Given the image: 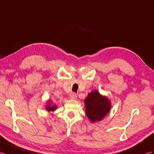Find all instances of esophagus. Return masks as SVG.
<instances>
[{"label":"esophagus","mask_w":154,"mask_h":154,"mask_svg":"<svg viewBox=\"0 0 154 154\" xmlns=\"http://www.w3.org/2000/svg\"><path fill=\"white\" fill-rule=\"evenodd\" d=\"M69 97H70V99H72V100H77V94L74 92L71 93L69 95Z\"/></svg>","instance_id":"obj_1"}]
</instances>
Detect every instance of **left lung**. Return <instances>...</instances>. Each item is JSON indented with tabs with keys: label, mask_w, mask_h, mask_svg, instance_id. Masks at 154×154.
<instances>
[{
	"label": "left lung",
	"mask_w": 154,
	"mask_h": 154,
	"mask_svg": "<svg viewBox=\"0 0 154 154\" xmlns=\"http://www.w3.org/2000/svg\"><path fill=\"white\" fill-rule=\"evenodd\" d=\"M84 101L86 115L92 123L101 121L111 111V101L96 90L89 93Z\"/></svg>",
	"instance_id": "obj_1"
}]
</instances>
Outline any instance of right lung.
<instances>
[{"label":"right lung","mask_w":154,"mask_h":154,"mask_svg":"<svg viewBox=\"0 0 154 154\" xmlns=\"http://www.w3.org/2000/svg\"><path fill=\"white\" fill-rule=\"evenodd\" d=\"M45 108L46 109V111H47L48 112L54 111L57 109V105L54 104H52V101H51V100H49L46 102Z\"/></svg>","instance_id":"add662e5"}]
</instances>
